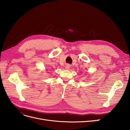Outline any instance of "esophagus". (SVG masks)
<instances>
[{
    "label": "esophagus",
    "mask_w": 130,
    "mask_h": 130,
    "mask_svg": "<svg viewBox=\"0 0 130 130\" xmlns=\"http://www.w3.org/2000/svg\"><path fill=\"white\" fill-rule=\"evenodd\" d=\"M70 64H67L66 65V66H65V69H66V70H69V69H70Z\"/></svg>",
    "instance_id": "1"
}]
</instances>
